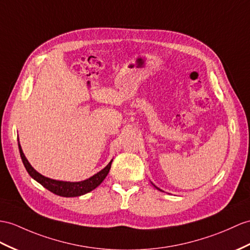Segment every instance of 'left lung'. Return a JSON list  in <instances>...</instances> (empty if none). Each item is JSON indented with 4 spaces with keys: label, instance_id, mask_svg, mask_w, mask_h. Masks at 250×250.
<instances>
[{
    "label": "left lung",
    "instance_id": "left-lung-1",
    "mask_svg": "<svg viewBox=\"0 0 250 250\" xmlns=\"http://www.w3.org/2000/svg\"><path fill=\"white\" fill-rule=\"evenodd\" d=\"M156 188H157V187H156ZM158 190H160V188H158Z\"/></svg>",
    "mask_w": 250,
    "mask_h": 250
}]
</instances>
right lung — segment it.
<instances>
[{
	"mask_svg": "<svg viewBox=\"0 0 250 250\" xmlns=\"http://www.w3.org/2000/svg\"><path fill=\"white\" fill-rule=\"evenodd\" d=\"M19 150H20V156L22 162L25 167L27 173L30 175V177H33L36 181H38L40 185L43 186L45 188H47L48 191H51L52 193L56 194V195L59 196H63V197H75V196H81L83 195L90 191L94 190L96 187H99L103 180L106 178V176L109 173V169L111 167V163L112 160L109 162L108 166L103 168L101 172L95 174L92 177H90L87 180L83 181H79V182H68V181H59V180H54L50 179L47 177H44L41 174H39L34 167L30 166L29 162L24 156L22 148L19 143Z\"/></svg>",
	"mask_w": 250,
	"mask_h": 250,
	"instance_id": "add662e5",
	"label": "right lung"
}]
</instances>
